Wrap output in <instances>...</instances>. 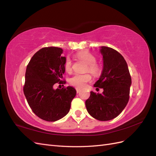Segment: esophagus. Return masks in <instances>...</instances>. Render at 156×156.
Instances as JSON below:
<instances>
[{"instance_id": "34e87169", "label": "esophagus", "mask_w": 156, "mask_h": 156, "mask_svg": "<svg viewBox=\"0 0 156 156\" xmlns=\"http://www.w3.org/2000/svg\"><path fill=\"white\" fill-rule=\"evenodd\" d=\"M80 91H81V89L79 88H76V92H77V94H78V93H79V92H80Z\"/></svg>"}]
</instances>
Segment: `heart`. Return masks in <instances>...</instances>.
I'll return each mask as SVG.
<instances>
[{
	"mask_svg": "<svg viewBox=\"0 0 156 156\" xmlns=\"http://www.w3.org/2000/svg\"><path fill=\"white\" fill-rule=\"evenodd\" d=\"M76 56L79 59L83 60L87 64L85 72L91 73L94 75H98L101 73L102 71L101 66L96 62V57L93 54L88 51H84L79 52ZM64 67L66 72L69 73L72 72V62L69 57L66 58ZM91 79V75L88 73L84 74L75 73L69 79L68 81L71 85L77 88H82L85 86L87 83L90 81Z\"/></svg>",
	"mask_w": 156,
	"mask_h": 156,
	"instance_id": "b5f03b06",
	"label": "heart"
}]
</instances>
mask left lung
Returning a JSON list of instances; mask_svg holds the SVG:
<instances>
[{"instance_id": "1", "label": "left lung", "mask_w": 156, "mask_h": 156, "mask_svg": "<svg viewBox=\"0 0 156 156\" xmlns=\"http://www.w3.org/2000/svg\"><path fill=\"white\" fill-rule=\"evenodd\" d=\"M100 51L103 69L94 87L103 88V92L91 91L85 105L94 119L107 121L119 116L126 107L129 99L131 78L126 61L120 53L105 46H102Z\"/></svg>"}]
</instances>
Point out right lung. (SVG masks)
Wrapping results in <instances>:
<instances>
[{"instance_id": "add662e5", "label": "right lung", "mask_w": 156, "mask_h": 156, "mask_svg": "<svg viewBox=\"0 0 156 156\" xmlns=\"http://www.w3.org/2000/svg\"><path fill=\"white\" fill-rule=\"evenodd\" d=\"M62 53V49L56 47L42 48L33 55L26 69L23 92L27 101L37 116L48 122L66 115L76 95L72 87L53 88L56 83H66L62 80L66 57Z\"/></svg>"}]
</instances>
